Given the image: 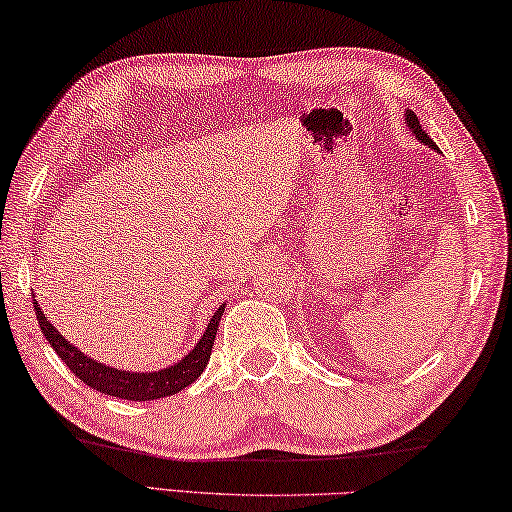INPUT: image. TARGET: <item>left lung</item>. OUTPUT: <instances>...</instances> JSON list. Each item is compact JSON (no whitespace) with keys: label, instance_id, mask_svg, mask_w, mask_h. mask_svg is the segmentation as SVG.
I'll return each mask as SVG.
<instances>
[{"label":"left lung","instance_id":"left-lung-1","mask_svg":"<svg viewBox=\"0 0 512 512\" xmlns=\"http://www.w3.org/2000/svg\"><path fill=\"white\" fill-rule=\"evenodd\" d=\"M405 123H407V127H410V132H412V136H416V141H421L423 145H427V147H432V150H436L439 152V147H436V143L432 141L430 136H427L425 132H423V127H421V123H418V118H416V114L414 111H410L407 109L405 111Z\"/></svg>","mask_w":512,"mask_h":512}]
</instances>
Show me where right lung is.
Instances as JSON below:
<instances>
[{"instance_id":"right-lung-1","label":"right lung","mask_w":512,"mask_h":512,"mask_svg":"<svg viewBox=\"0 0 512 512\" xmlns=\"http://www.w3.org/2000/svg\"><path fill=\"white\" fill-rule=\"evenodd\" d=\"M35 304V315L40 322V329L44 338L49 340L53 351L62 358L73 374H76L82 383L96 389L100 394L125 398V401H156V398L172 396L181 392L188 385L197 380L203 369H206L212 347H215V336L221 322V315L226 311V304H221L212 315L203 336L197 340V345L185 353L181 360H176L174 365L163 367L159 371H129V369H116L109 365H102L100 360L89 358L87 353H82L78 347H73L71 342L62 336V333L46 320L40 304Z\"/></svg>"}]
</instances>
